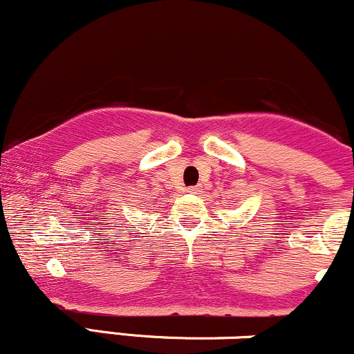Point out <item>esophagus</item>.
<instances>
[{"instance_id":"1","label":"esophagus","mask_w":354,"mask_h":354,"mask_svg":"<svg viewBox=\"0 0 354 354\" xmlns=\"http://www.w3.org/2000/svg\"><path fill=\"white\" fill-rule=\"evenodd\" d=\"M188 193L200 194V193H201V186H189V188H188Z\"/></svg>"}]
</instances>
